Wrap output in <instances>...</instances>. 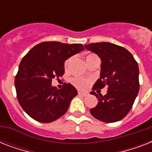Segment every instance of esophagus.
<instances>
[{"label":"esophagus","mask_w":152,"mask_h":152,"mask_svg":"<svg viewBox=\"0 0 152 152\" xmlns=\"http://www.w3.org/2000/svg\"><path fill=\"white\" fill-rule=\"evenodd\" d=\"M78 95H80V96H83V97H85V96H87V95H88V94H87V93H83V92H80V91H79Z\"/></svg>","instance_id":"obj_1"}]
</instances>
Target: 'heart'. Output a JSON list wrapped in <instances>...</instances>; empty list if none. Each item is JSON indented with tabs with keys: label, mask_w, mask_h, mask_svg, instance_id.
Instances as JSON below:
<instances>
[{
	"label": "heart",
	"mask_w": 152,
	"mask_h": 152,
	"mask_svg": "<svg viewBox=\"0 0 152 152\" xmlns=\"http://www.w3.org/2000/svg\"><path fill=\"white\" fill-rule=\"evenodd\" d=\"M95 56H96V55L92 54V53L87 55V57H86V61H87V62H88L90 59H91L92 57H95ZM71 61L72 57H70V58H69V59H67L66 61H65V62H64V69H67L69 68ZM71 83H72L76 88L80 89V90H84V89H86V88H88V85H89V83H91V80H89V79L83 78V77H73V78L71 80Z\"/></svg>",
	"instance_id": "heart-1"
}]
</instances>
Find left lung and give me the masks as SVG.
Returning <instances> with one entry per match:
<instances>
[{
  "label": "left lung",
  "instance_id": "8db88e82",
  "mask_svg": "<svg viewBox=\"0 0 152 152\" xmlns=\"http://www.w3.org/2000/svg\"><path fill=\"white\" fill-rule=\"evenodd\" d=\"M84 47L96 53L102 61L100 78L92 90L107 87L105 95L95 91L91 93L99 100L97 106L90 110L91 115L106 123L121 120L132 109L139 92L137 62L129 51L110 42L91 43L84 45Z\"/></svg>",
  "mask_w": 152,
  "mask_h": 152
}]
</instances>
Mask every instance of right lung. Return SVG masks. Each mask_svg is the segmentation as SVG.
<instances>
[{"instance_id":"obj_1","label":"right lung","mask_w":152,"mask_h":152,"mask_svg":"<svg viewBox=\"0 0 152 152\" xmlns=\"http://www.w3.org/2000/svg\"><path fill=\"white\" fill-rule=\"evenodd\" d=\"M83 50L82 44L43 42L23 57L15 87L19 103L31 118L50 123L66 113L77 91L70 83L57 89L51 83L64 75L65 60Z\"/></svg>"}]
</instances>
